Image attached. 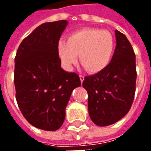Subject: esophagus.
<instances>
[{
    "instance_id": "obj_1",
    "label": "esophagus",
    "mask_w": 151,
    "mask_h": 151,
    "mask_svg": "<svg viewBox=\"0 0 151 151\" xmlns=\"http://www.w3.org/2000/svg\"><path fill=\"white\" fill-rule=\"evenodd\" d=\"M79 78H80V80H81V82H82H82H83V80H84V76L79 75Z\"/></svg>"
}]
</instances>
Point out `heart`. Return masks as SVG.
Masks as SVG:
<instances>
[{"mask_svg":"<svg viewBox=\"0 0 151 151\" xmlns=\"http://www.w3.org/2000/svg\"><path fill=\"white\" fill-rule=\"evenodd\" d=\"M115 49V39L111 32L98 28H82L70 34L67 41L60 40L56 51L62 65L71 69L78 62L86 72L97 73L111 61Z\"/></svg>","mask_w":151,"mask_h":151,"instance_id":"b5f03b06","label":"heart"}]
</instances>
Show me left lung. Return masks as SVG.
<instances>
[{
    "label": "left lung",
    "instance_id": "8db88e82",
    "mask_svg": "<svg viewBox=\"0 0 151 151\" xmlns=\"http://www.w3.org/2000/svg\"><path fill=\"white\" fill-rule=\"evenodd\" d=\"M116 46L108 67L82 82L88 93V111L99 126L116 123L126 115L136 91V56L126 36L115 31Z\"/></svg>",
    "mask_w": 151,
    "mask_h": 151
}]
</instances>
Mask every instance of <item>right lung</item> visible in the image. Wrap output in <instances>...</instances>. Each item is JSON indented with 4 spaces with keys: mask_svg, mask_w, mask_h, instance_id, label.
<instances>
[{
    "mask_svg": "<svg viewBox=\"0 0 151 151\" xmlns=\"http://www.w3.org/2000/svg\"><path fill=\"white\" fill-rule=\"evenodd\" d=\"M66 20L45 22L22 40L15 56L14 86L20 111L33 126L55 131L62 125L65 108L79 76L61 69L56 44Z\"/></svg>",
    "mask_w": 151,
    "mask_h": 151,
    "instance_id": "right-lung-1",
    "label": "right lung"
}]
</instances>
